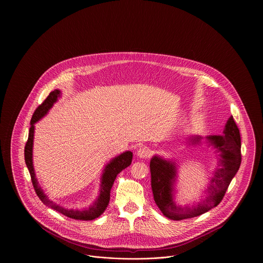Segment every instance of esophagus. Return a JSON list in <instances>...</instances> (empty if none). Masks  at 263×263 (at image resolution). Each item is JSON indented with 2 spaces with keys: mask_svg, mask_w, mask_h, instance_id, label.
I'll return each mask as SVG.
<instances>
[{
  "mask_svg": "<svg viewBox=\"0 0 263 263\" xmlns=\"http://www.w3.org/2000/svg\"><path fill=\"white\" fill-rule=\"evenodd\" d=\"M151 150L148 147H141L137 151V155L140 158H149L151 156Z\"/></svg>",
  "mask_w": 263,
  "mask_h": 263,
  "instance_id": "1",
  "label": "esophagus"
}]
</instances>
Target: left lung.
I'll return each instance as SVG.
<instances>
[{"label": "left lung", "instance_id": "8db88e82", "mask_svg": "<svg viewBox=\"0 0 263 263\" xmlns=\"http://www.w3.org/2000/svg\"><path fill=\"white\" fill-rule=\"evenodd\" d=\"M202 138L195 136L188 141L190 145L200 144ZM210 146L220 153L219 166L206 189L208 196L195 206H179L174 200V184L177 168L174 162L159 156L151 159V185L154 200L165 217L174 221L200 216L217 206L223 199L232 179L238 172L241 164V137L239 128L231 116L225 125L223 136H209L205 138Z\"/></svg>", "mask_w": 263, "mask_h": 263}]
</instances>
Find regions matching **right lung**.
Instances as JSON below:
<instances>
[{
  "label": "right lung",
  "mask_w": 263,
  "mask_h": 263,
  "mask_svg": "<svg viewBox=\"0 0 263 263\" xmlns=\"http://www.w3.org/2000/svg\"><path fill=\"white\" fill-rule=\"evenodd\" d=\"M61 97V91L54 90L49 93V95L46 97V99L38 106L36 110L33 113L31 121H30V128H29V135L28 140L25 146L24 150V157H25V163L29 170L31 181L33 184L34 190L37 194L40 200L47 206L51 208L52 210L63 214L64 216L80 221H91L99 216H101L104 211L106 210L109 199H110V190L112 188L113 182L117 176L118 173H120L123 169L128 167L132 164L133 160V153L130 151H126L124 153H121L119 156L113 158L112 160L105 166L103 170V174L101 177V184L99 189V195L94 201L92 205L89 206L87 210H69L65 209L55 202L48 199L47 195L43 192L42 188L38 184L37 178L35 176L34 167H33V160H32V149H33V138H34V123H36L38 120H40L44 115H46L48 110L52 107V105L58 101V98Z\"/></svg>",
  "instance_id": "add662e5"
}]
</instances>
